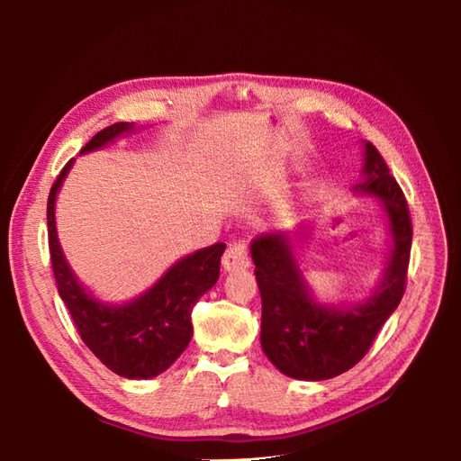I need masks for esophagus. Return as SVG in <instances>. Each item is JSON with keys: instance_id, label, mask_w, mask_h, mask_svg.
Masks as SVG:
<instances>
[{"instance_id": "esophagus-1", "label": "esophagus", "mask_w": 461, "mask_h": 461, "mask_svg": "<svg viewBox=\"0 0 461 461\" xmlns=\"http://www.w3.org/2000/svg\"><path fill=\"white\" fill-rule=\"evenodd\" d=\"M221 266L225 271H236V269H246L249 267V253H248V243L246 241H236L225 249L221 258Z\"/></svg>"}]
</instances>
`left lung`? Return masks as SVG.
<instances>
[{"label":"left lung","mask_w":461,"mask_h":461,"mask_svg":"<svg viewBox=\"0 0 461 461\" xmlns=\"http://www.w3.org/2000/svg\"><path fill=\"white\" fill-rule=\"evenodd\" d=\"M362 180L355 192L382 202L393 233V251L378 289L355 307H325L312 299L293 256L289 233H263L251 243L261 293V348L283 375L327 380L366 355L406 291L412 220L408 202L375 144H365Z\"/></svg>","instance_id":"8db88e82"}]
</instances>
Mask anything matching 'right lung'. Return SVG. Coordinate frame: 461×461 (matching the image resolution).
Returning <instances> with one entry per match:
<instances>
[{
  "label": "right lung",
  "instance_id": "obj_1",
  "mask_svg": "<svg viewBox=\"0 0 461 461\" xmlns=\"http://www.w3.org/2000/svg\"><path fill=\"white\" fill-rule=\"evenodd\" d=\"M132 131L134 122L106 126L83 146L81 154L103 149L116 136ZM71 166L73 160L65 164L47 200L49 253L59 295L71 312L83 342L106 368L124 378L158 376L188 347L192 309L218 281L225 243H213L174 263L154 287L126 305H104L77 281L57 240L55 198Z\"/></svg>",
  "mask_w": 461,
  "mask_h": 461
}]
</instances>
